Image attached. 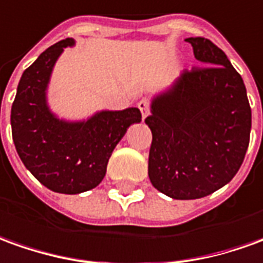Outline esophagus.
Listing matches in <instances>:
<instances>
[{"mask_svg": "<svg viewBox=\"0 0 263 263\" xmlns=\"http://www.w3.org/2000/svg\"><path fill=\"white\" fill-rule=\"evenodd\" d=\"M137 107H139V110L142 111L143 119H146V117L149 116L150 104H149V101L146 100V99H143V100L139 101V103H137Z\"/></svg>", "mask_w": 263, "mask_h": 263, "instance_id": "obj_1", "label": "esophagus"}]
</instances>
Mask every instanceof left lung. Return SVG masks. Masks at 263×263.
Listing matches in <instances>:
<instances>
[{"mask_svg":"<svg viewBox=\"0 0 263 263\" xmlns=\"http://www.w3.org/2000/svg\"><path fill=\"white\" fill-rule=\"evenodd\" d=\"M186 41L202 67L184 70L152 100L149 177L166 196L211 195L238 173L249 146L252 113L240 74L211 40Z\"/></svg>","mask_w":263,"mask_h":263,"instance_id":"1","label":"left lung"}]
</instances>
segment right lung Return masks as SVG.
Listing matches in <instances>:
<instances>
[{
  "label": "right lung",
  "mask_w": 263,
  "mask_h": 263,
  "mask_svg": "<svg viewBox=\"0 0 263 263\" xmlns=\"http://www.w3.org/2000/svg\"><path fill=\"white\" fill-rule=\"evenodd\" d=\"M66 38L40 54L18 83L11 107L12 140L24 166L40 183L57 193L77 195L99 186L114 147L133 123L142 121L136 107L100 111L84 121L60 120L47 104L52 67Z\"/></svg>",
  "instance_id": "add662e5"
}]
</instances>
